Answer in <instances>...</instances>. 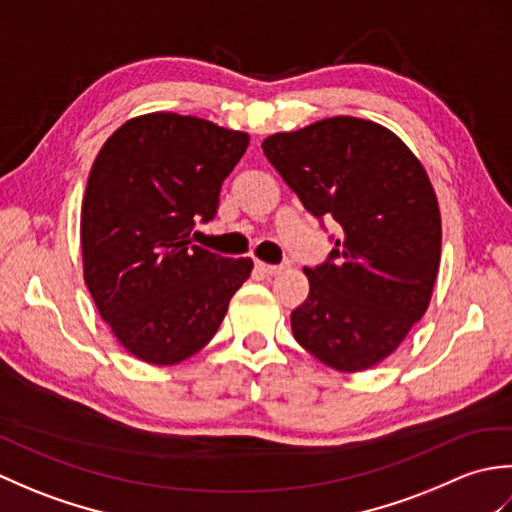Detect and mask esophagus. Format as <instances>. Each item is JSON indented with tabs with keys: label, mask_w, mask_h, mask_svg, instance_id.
<instances>
[{
	"label": "esophagus",
	"mask_w": 512,
	"mask_h": 512,
	"mask_svg": "<svg viewBox=\"0 0 512 512\" xmlns=\"http://www.w3.org/2000/svg\"><path fill=\"white\" fill-rule=\"evenodd\" d=\"M257 270H259V273H262V275H266V277H275V275H279L284 268H281V266H273V264L257 262Z\"/></svg>",
	"instance_id": "1"
}]
</instances>
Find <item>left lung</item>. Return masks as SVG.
<instances>
[{"instance_id": "1", "label": "left lung", "mask_w": 512, "mask_h": 512, "mask_svg": "<svg viewBox=\"0 0 512 512\" xmlns=\"http://www.w3.org/2000/svg\"><path fill=\"white\" fill-rule=\"evenodd\" d=\"M314 217L341 235L330 262L303 268L310 292L290 323L323 365L354 374L398 350L436 286L442 220L416 154L374 121L332 116L262 143Z\"/></svg>"}]
</instances>
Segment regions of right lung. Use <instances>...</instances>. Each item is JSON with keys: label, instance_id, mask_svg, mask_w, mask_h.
<instances>
[{"label": "right lung", "instance_id": "obj_1", "mask_svg": "<svg viewBox=\"0 0 512 512\" xmlns=\"http://www.w3.org/2000/svg\"><path fill=\"white\" fill-rule=\"evenodd\" d=\"M250 136L198 116L129 118L96 154L81 204L83 279L116 341L167 367L209 343L250 257L191 246L193 224L217 211L222 182Z\"/></svg>", "mask_w": 512, "mask_h": 512}]
</instances>
